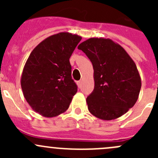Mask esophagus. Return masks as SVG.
Listing matches in <instances>:
<instances>
[{
    "label": "esophagus",
    "instance_id": "1",
    "mask_svg": "<svg viewBox=\"0 0 158 158\" xmlns=\"http://www.w3.org/2000/svg\"><path fill=\"white\" fill-rule=\"evenodd\" d=\"M77 85L79 89L82 87V81H78L77 82Z\"/></svg>",
    "mask_w": 158,
    "mask_h": 158
}]
</instances>
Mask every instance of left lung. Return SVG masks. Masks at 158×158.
<instances>
[{
    "instance_id": "obj_1",
    "label": "left lung",
    "mask_w": 158,
    "mask_h": 158,
    "mask_svg": "<svg viewBox=\"0 0 158 158\" xmlns=\"http://www.w3.org/2000/svg\"><path fill=\"white\" fill-rule=\"evenodd\" d=\"M92 62L94 90L87 97L89 112L102 120L121 117L138 98L141 79L128 52L109 38H89L78 47Z\"/></svg>"
}]
</instances>
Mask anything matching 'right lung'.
<instances>
[{"label":"right lung","mask_w":158,"mask_h":158,"mask_svg":"<svg viewBox=\"0 0 158 158\" xmlns=\"http://www.w3.org/2000/svg\"><path fill=\"white\" fill-rule=\"evenodd\" d=\"M81 40L68 32L52 35L33 49L25 63L20 79L23 96L44 117L65 112L77 92L69 58Z\"/></svg>","instance_id":"obj_1"}]
</instances>
